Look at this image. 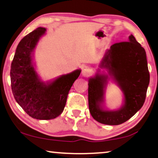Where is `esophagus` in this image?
I'll return each instance as SVG.
<instances>
[{"mask_svg": "<svg viewBox=\"0 0 158 158\" xmlns=\"http://www.w3.org/2000/svg\"><path fill=\"white\" fill-rule=\"evenodd\" d=\"M81 73H82V75H83V76L87 77V76H89V75L91 74V69H89V67H84L83 69H82V72Z\"/></svg>", "mask_w": 158, "mask_h": 158, "instance_id": "34e87169", "label": "esophagus"}]
</instances>
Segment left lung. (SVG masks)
Returning <instances> with one entry per match:
<instances>
[{"mask_svg": "<svg viewBox=\"0 0 158 158\" xmlns=\"http://www.w3.org/2000/svg\"><path fill=\"white\" fill-rule=\"evenodd\" d=\"M107 68L124 95V104L117 110H103L104 89L108 76L96 74L89 80V111L96 121L106 125H119L133 116L145 102L150 82L146 53L133 35L127 42L110 46L99 65Z\"/></svg>", "mask_w": 158, "mask_h": 158, "instance_id": "obj_1", "label": "left lung"}]
</instances>
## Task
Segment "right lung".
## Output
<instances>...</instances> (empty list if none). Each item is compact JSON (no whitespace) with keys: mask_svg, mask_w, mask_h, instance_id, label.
Wrapping results in <instances>:
<instances>
[{"mask_svg":"<svg viewBox=\"0 0 158 158\" xmlns=\"http://www.w3.org/2000/svg\"><path fill=\"white\" fill-rule=\"evenodd\" d=\"M46 29L37 27L19 42L11 63L10 81L14 98L30 116L38 120L55 118L64 110L69 91L81 70L62 75L45 84L35 72L32 54Z\"/></svg>","mask_w":158,"mask_h":158,"instance_id":"add662e5","label":"right lung"}]
</instances>
